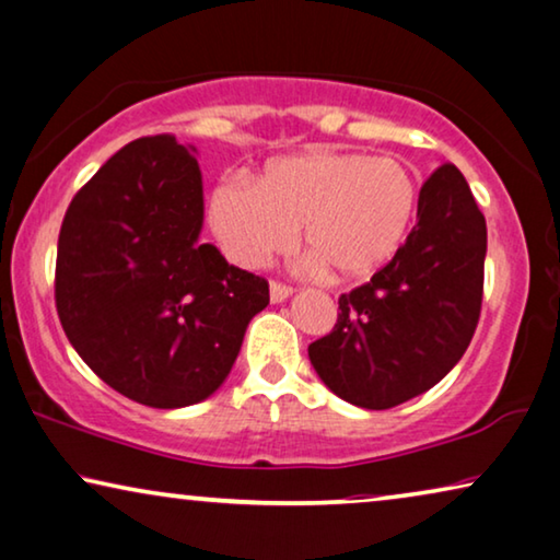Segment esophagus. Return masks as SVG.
<instances>
[{"mask_svg": "<svg viewBox=\"0 0 560 560\" xmlns=\"http://www.w3.org/2000/svg\"><path fill=\"white\" fill-rule=\"evenodd\" d=\"M290 295H293V288L285 285V282H278V280L270 282V300H272V303H282V300H288Z\"/></svg>", "mask_w": 560, "mask_h": 560, "instance_id": "1", "label": "esophagus"}]
</instances>
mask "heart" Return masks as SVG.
<instances>
[{"mask_svg":"<svg viewBox=\"0 0 560 560\" xmlns=\"http://www.w3.org/2000/svg\"><path fill=\"white\" fill-rule=\"evenodd\" d=\"M419 209V179L396 156L311 151L278 159L257 186L222 182L209 197V226L234 265L262 267L303 230L315 270L366 280L407 245Z\"/></svg>","mask_w":560,"mask_h":560,"instance_id":"heart-1","label":"heart"}]
</instances>
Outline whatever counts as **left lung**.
<instances>
[{
    "label": "left lung",
    "instance_id": "8db88e82",
    "mask_svg": "<svg viewBox=\"0 0 560 560\" xmlns=\"http://www.w3.org/2000/svg\"><path fill=\"white\" fill-rule=\"evenodd\" d=\"M488 226L465 176L442 164L419 191L417 226L366 285L338 298V320L307 346L315 374L361 409H392L455 369L482 307Z\"/></svg>",
    "mask_w": 560,
    "mask_h": 560
}]
</instances>
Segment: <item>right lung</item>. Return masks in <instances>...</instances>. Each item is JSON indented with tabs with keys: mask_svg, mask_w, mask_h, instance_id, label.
<instances>
[{
	"mask_svg": "<svg viewBox=\"0 0 560 560\" xmlns=\"http://www.w3.org/2000/svg\"><path fill=\"white\" fill-rule=\"evenodd\" d=\"M194 151L168 133L124 145L72 197L58 240L65 336L105 384L153 409L212 396L270 303L265 278L199 242Z\"/></svg>",
	"mask_w": 560,
	"mask_h": 560,
	"instance_id": "right-lung-1",
	"label": "right lung"
}]
</instances>
